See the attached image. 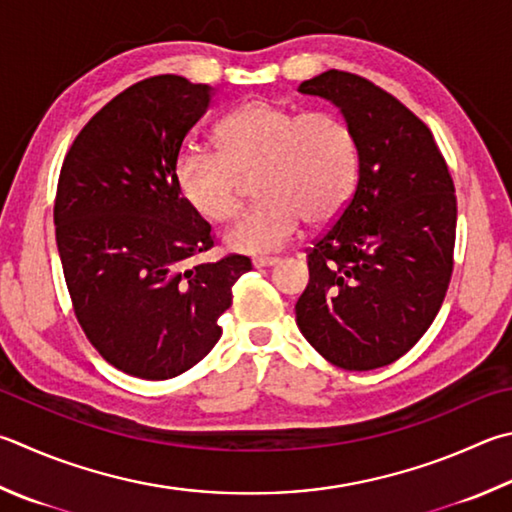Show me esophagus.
<instances>
[{"mask_svg":"<svg viewBox=\"0 0 512 512\" xmlns=\"http://www.w3.org/2000/svg\"><path fill=\"white\" fill-rule=\"evenodd\" d=\"M275 264H280V257H257V259H253L255 268H268V266H275Z\"/></svg>","mask_w":512,"mask_h":512,"instance_id":"1","label":"esophagus"}]
</instances>
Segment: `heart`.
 Segmentation results:
<instances>
[{"label":"heart","instance_id":"b5f03b06","mask_svg":"<svg viewBox=\"0 0 512 512\" xmlns=\"http://www.w3.org/2000/svg\"><path fill=\"white\" fill-rule=\"evenodd\" d=\"M217 154L183 152L176 188L201 219L224 224L239 208V179L255 176L253 210L226 232L235 253L280 250L302 226H327L351 199L358 150L349 127L329 114H300L271 100H250L215 129Z\"/></svg>","mask_w":512,"mask_h":512}]
</instances>
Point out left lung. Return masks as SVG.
Returning <instances> with one entry per match:
<instances>
[{
	"label": "left lung",
	"instance_id": "8db88e82",
	"mask_svg": "<svg viewBox=\"0 0 512 512\" xmlns=\"http://www.w3.org/2000/svg\"><path fill=\"white\" fill-rule=\"evenodd\" d=\"M336 107L358 150V185L309 253L295 322L320 356L349 371L410 351L452 275L457 197L434 136L403 102L347 71L304 80Z\"/></svg>",
	"mask_w": 512,
	"mask_h": 512
}]
</instances>
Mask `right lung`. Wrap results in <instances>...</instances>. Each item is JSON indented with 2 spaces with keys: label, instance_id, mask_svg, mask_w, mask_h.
<instances>
[{
  "label": "right lung",
  "instance_id": "1",
  "mask_svg": "<svg viewBox=\"0 0 512 512\" xmlns=\"http://www.w3.org/2000/svg\"><path fill=\"white\" fill-rule=\"evenodd\" d=\"M215 89L181 76L136 82L82 127L62 163L55 241L80 327L129 376L165 380L208 356L250 259L190 266L215 241L176 188L183 138Z\"/></svg>",
  "mask_w": 512,
  "mask_h": 512
}]
</instances>
